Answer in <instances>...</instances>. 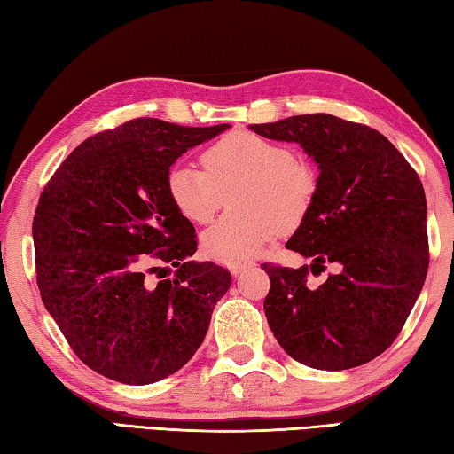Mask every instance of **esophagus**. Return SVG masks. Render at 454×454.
<instances>
[{"label": "esophagus", "mask_w": 454, "mask_h": 454, "mask_svg": "<svg viewBox=\"0 0 454 454\" xmlns=\"http://www.w3.org/2000/svg\"><path fill=\"white\" fill-rule=\"evenodd\" d=\"M226 266H228L230 272H232L234 276H238V274H242V272L248 270V268H252V262H250V260H234V262H228Z\"/></svg>", "instance_id": "obj_1"}]
</instances>
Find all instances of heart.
<instances>
[{
    "label": "heart",
    "mask_w": 454,
    "mask_h": 454,
    "mask_svg": "<svg viewBox=\"0 0 454 454\" xmlns=\"http://www.w3.org/2000/svg\"><path fill=\"white\" fill-rule=\"evenodd\" d=\"M202 168L176 162L166 174V194L182 218L208 224L232 194L234 212L206 230L210 256L234 262L258 256L284 230L296 228L317 198V174L280 142L232 132L202 153Z\"/></svg>",
    "instance_id": "1"
}]
</instances>
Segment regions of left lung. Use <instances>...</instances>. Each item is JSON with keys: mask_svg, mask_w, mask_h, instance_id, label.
Here are the masks:
<instances>
[{"mask_svg": "<svg viewBox=\"0 0 454 454\" xmlns=\"http://www.w3.org/2000/svg\"><path fill=\"white\" fill-rule=\"evenodd\" d=\"M252 132L294 142L318 166L317 198L286 242L312 264H262L268 325L298 363L347 371L382 355L401 333L428 270L427 198L417 172L376 129L306 114ZM337 272L317 289L309 271Z\"/></svg>", "mask_w": 454, "mask_h": 454, "instance_id": "1", "label": "left lung"}]
</instances>
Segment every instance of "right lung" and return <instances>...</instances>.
<instances>
[{
  "label": "right lung",
  "mask_w": 454,
  "mask_h": 454,
  "mask_svg": "<svg viewBox=\"0 0 454 454\" xmlns=\"http://www.w3.org/2000/svg\"><path fill=\"white\" fill-rule=\"evenodd\" d=\"M230 124L186 128L137 118L82 142L58 168L34 218L43 306L91 371L124 384H152L194 356L232 276L188 260L194 226L166 194L184 152ZM172 263L150 285L152 257Z\"/></svg>",
  "instance_id": "obj_1"
}]
</instances>
